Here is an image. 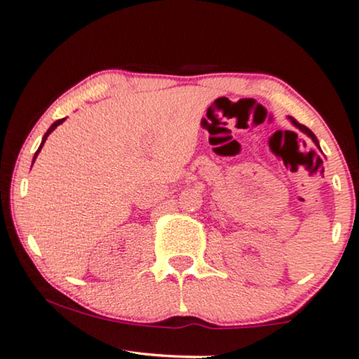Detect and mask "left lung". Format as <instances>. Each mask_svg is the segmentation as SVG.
Returning <instances> with one entry per match:
<instances>
[{
  "instance_id": "obj_1",
  "label": "left lung",
  "mask_w": 359,
  "mask_h": 359,
  "mask_svg": "<svg viewBox=\"0 0 359 359\" xmlns=\"http://www.w3.org/2000/svg\"><path fill=\"white\" fill-rule=\"evenodd\" d=\"M290 120H291V123H292V125H294V127H296V128H299V130L302 131V133H306L307 136H309V138H311L312 141H314V144L317 146V148H319V149H320L319 140H317V136H316L314 133H312V131H311L309 128H307V127H304V125H301L299 122H296V120H294V118H292V117H290Z\"/></svg>"
}]
</instances>
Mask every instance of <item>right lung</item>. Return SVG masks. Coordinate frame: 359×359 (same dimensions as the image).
Here are the masks:
<instances>
[{
	"label": "right lung",
	"mask_w": 359,
	"mask_h": 359,
	"mask_svg": "<svg viewBox=\"0 0 359 359\" xmlns=\"http://www.w3.org/2000/svg\"><path fill=\"white\" fill-rule=\"evenodd\" d=\"M63 122H65V118H62V120H57V122H53V123H52V127H50V128L47 130V133H45V135H43V138H42V143H40V146H39L37 153H35V156H34V159H32V164H34V161H35V158H37V156H39V153H40V149H42V146H43V143H45V140H47V138H48V135H50V133H52V131H53L55 128H57V127H58V125H62Z\"/></svg>",
	"instance_id": "right-lung-1"
}]
</instances>
